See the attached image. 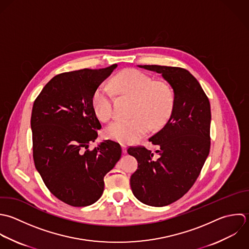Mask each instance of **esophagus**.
<instances>
[{
  "mask_svg": "<svg viewBox=\"0 0 249 249\" xmlns=\"http://www.w3.org/2000/svg\"><path fill=\"white\" fill-rule=\"evenodd\" d=\"M122 150H123V153H127V146L125 144H122Z\"/></svg>",
  "mask_w": 249,
  "mask_h": 249,
  "instance_id": "1",
  "label": "esophagus"
}]
</instances>
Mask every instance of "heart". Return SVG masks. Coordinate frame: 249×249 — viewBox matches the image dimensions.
I'll return each mask as SVG.
<instances>
[{
  "mask_svg": "<svg viewBox=\"0 0 249 249\" xmlns=\"http://www.w3.org/2000/svg\"><path fill=\"white\" fill-rule=\"evenodd\" d=\"M109 87L115 93L134 97L132 119H118L106 130V135L120 143H132L145 135L150 126L161 127L172 113L174 92L171 86L162 80H153L147 73L136 70H125L109 81ZM106 85L98 86L91 99L96 116L108 121L113 115V94Z\"/></svg>",
  "mask_w": 249,
  "mask_h": 249,
  "instance_id": "1",
  "label": "heart"
}]
</instances>
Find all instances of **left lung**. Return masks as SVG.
Instances as JSON below:
<instances>
[{
	"instance_id": "8db88e82",
	"label": "left lung",
	"mask_w": 249,
	"mask_h": 249,
	"mask_svg": "<svg viewBox=\"0 0 249 249\" xmlns=\"http://www.w3.org/2000/svg\"><path fill=\"white\" fill-rule=\"evenodd\" d=\"M141 68L161 73L175 94L166 125L149 139L159 149L130 146L138 161L130 184L135 197L151 207L168 206L185 195L197 180L211 149V104L199 81L185 69L159 65Z\"/></svg>"
}]
</instances>
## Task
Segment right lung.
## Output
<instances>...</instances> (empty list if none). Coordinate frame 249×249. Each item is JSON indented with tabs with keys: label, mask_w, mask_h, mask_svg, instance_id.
I'll return each mask as SVG.
<instances>
[{
	"label": "right lung",
	"mask_w": 249,
	"mask_h": 249,
	"mask_svg": "<svg viewBox=\"0 0 249 249\" xmlns=\"http://www.w3.org/2000/svg\"><path fill=\"white\" fill-rule=\"evenodd\" d=\"M116 67L57 74L34 102L36 169L48 190L71 207L97 202L104 192L105 176L121 157L120 144L109 140L89 149L102 128L92 108V95Z\"/></svg>",
	"instance_id": "add662e5"
}]
</instances>
